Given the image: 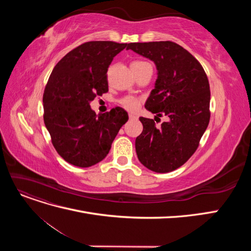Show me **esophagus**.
Segmentation results:
<instances>
[{"instance_id": "1", "label": "esophagus", "mask_w": 251, "mask_h": 251, "mask_svg": "<svg viewBox=\"0 0 251 251\" xmlns=\"http://www.w3.org/2000/svg\"><path fill=\"white\" fill-rule=\"evenodd\" d=\"M128 118H130V119H137V116L134 115V114H130V115H128Z\"/></svg>"}]
</instances>
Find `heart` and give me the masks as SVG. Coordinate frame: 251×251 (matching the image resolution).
<instances>
[{"label":"heart","instance_id":"1","mask_svg":"<svg viewBox=\"0 0 251 251\" xmlns=\"http://www.w3.org/2000/svg\"><path fill=\"white\" fill-rule=\"evenodd\" d=\"M148 64L147 62H143V60H135V62L132 63L131 67L132 69H137V68H140L141 66ZM139 100L133 96H125L121 98L119 100V104L123 105V107L128 111H134L138 108L139 105Z\"/></svg>","mask_w":251,"mask_h":251}]
</instances>
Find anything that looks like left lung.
<instances>
[{"label":"left lung","instance_id":"obj_1","mask_svg":"<svg viewBox=\"0 0 251 251\" xmlns=\"http://www.w3.org/2000/svg\"><path fill=\"white\" fill-rule=\"evenodd\" d=\"M126 49L153 60L158 70L146 102V109L157 116L139 118L143 130L135 140L139 161L156 173L177 170L198 149L209 123L207 75L198 59L174 42L130 43ZM162 116L168 121L157 126Z\"/></svg>","mask_w":251,"mask_h":251}]
</instances>
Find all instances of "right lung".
<instances>
[{
	"mask_svg": "<svg viewBox=\"0 0 251 251\" xmlns=\"http://www.w3.org/2000/svg\"><path fill=\"white\" fill-rule=\"evenodd\" d=\"M127 44L87 42L53 68L43 95L44 123L58 155L68 163L89 168L105 158L127 113L116 107L96 115L90 101L109 91L108 68Z\"/></svg>",
	"mask_w": 251,
	"mask_h": 251,
	"instance_id": "right-lung-1",
	"label": "right lung"
}]
</instances>
